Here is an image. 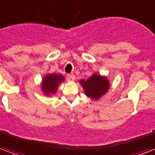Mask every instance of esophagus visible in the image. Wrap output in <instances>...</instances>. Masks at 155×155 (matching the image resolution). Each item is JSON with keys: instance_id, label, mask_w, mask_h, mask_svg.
<instances>
[{"instance_id": "34e87169", "label": "esophagus", "mask_w": 155, "mask_h": 155, "mask_svg": "<svg viewBox=\"0 0 155 155\" xmlns=\"http://www.w3.org/2000/svg\"><path fill=\"white\" fill-rule=\"evenodd\" d=\"M67 79L71 80V81H73L75 80V75L73 73H70V74H67Z\"/></svg>"}]
</instances>
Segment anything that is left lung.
I'll use <instances>...</instances> for the list:
<instances>
[{
	"instance_id": "obj_1",
	"label": "left lung",
	"mask_w": 155,
	"mask_h": 155,
	"mask_svg": "<svg viewBox=\"0 0 155 155\" xmlns=\"http://www.w3.org/2000/svg\"><path fill=\"white\" fill-rule=\"evenodd\" d=\"M79 83L84 88L85 94L93 100H99L106 94L110 88V83L106 77L93 74L87 80H80Z\"/></svg>"
}]
</instances>
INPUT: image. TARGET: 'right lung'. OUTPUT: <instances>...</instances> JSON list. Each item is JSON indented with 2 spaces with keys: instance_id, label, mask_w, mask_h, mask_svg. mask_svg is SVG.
Masks as SVG:
<instances>
[{
  "instance_id": "add662e5",
  "label": "right lung",
  "mask_w": 155,
  "mask_h": 155,
  "mask_svg": "<svg viewBox=\"0 0 155 155\" xmlns=\"http://www.w3.org/2000/svg\"><path fill=\"white\" fill-rule=\"evenodd\" d=\"M64 77L60 74H47L42 80V92L46 96L55 94L61 83L64 81Z\"/></svg>"
}]
</instances>
